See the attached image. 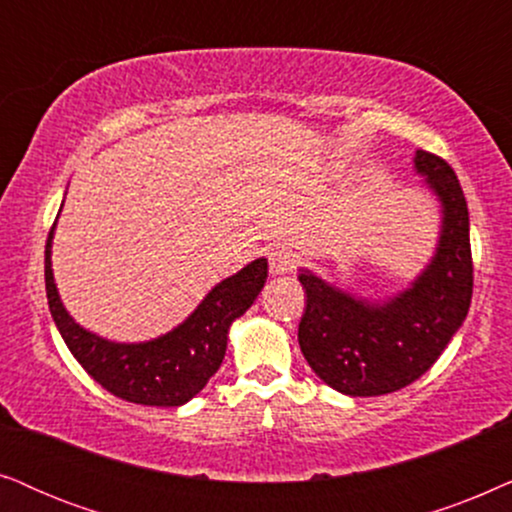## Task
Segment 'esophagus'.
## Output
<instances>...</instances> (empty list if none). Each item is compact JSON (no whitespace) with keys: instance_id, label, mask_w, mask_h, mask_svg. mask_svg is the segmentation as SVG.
<instances>
[{"instance_id":"esophagus-1","label":"esophagus","mask_w":512,"mask_h":512,"mask_svg":"<svg viewBox=\"0 0 512 512\" xmlns=\"http://www.w3.org/2000/svg\"><path fill=\"white\" fill-rule=\"evenodd\" d=\"M297 267V257L292 255L290 250L278 248L269 252V271L274 276H283V274H292V269Z\"/></svg>"}]
</instances>
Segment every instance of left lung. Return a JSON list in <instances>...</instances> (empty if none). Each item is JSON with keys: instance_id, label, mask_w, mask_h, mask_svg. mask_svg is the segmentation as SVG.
<instances>
[{"instance_id": "left-lung-1", "label": "left lung", "mask_w": 512, "mask_h": 512, "mask_svg": "<svg viewBox=\"0 0 512 512\" xmlns=\"http://www.w3.org/2000/svg\"><path fill=\"white\" fill-rule=\"evenodd\" d=\"M414 170L438 196L442 227L435 255L410 288L384 302H367L309 269L299 271L306 292L299 349L327 386L353 398L410 386L440 358L468 316L473 257L466 196L440 156L417 149Z\"/></svg>"}]
</instances>
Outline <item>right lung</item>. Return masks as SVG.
Returning <instances> with one entry per match:
<instances>
[{
	"instance_id": "obj_1",
	"label": "right lung",
	"mask_w": 512,
	"mask_h": 512,
	"mask_svg": "<svg viewBox=\"0 0 512 512\" xmlns=\"http://www.w3.org/2000/svg\"><path fill=\"white\" fill-rule=\"evenodd\" d=\"M53 231L56 222L46 238L44 257L46 297L53 323L79 365L102 388L128 403L152 407H180L189 403L220 370L231 323L250 309L267 283V260L260 257L238 274L217 283L192 316L166 335L138 344L109 342L74 323L60 302L51 269Z\"/></svg>"
}]
</instances>
